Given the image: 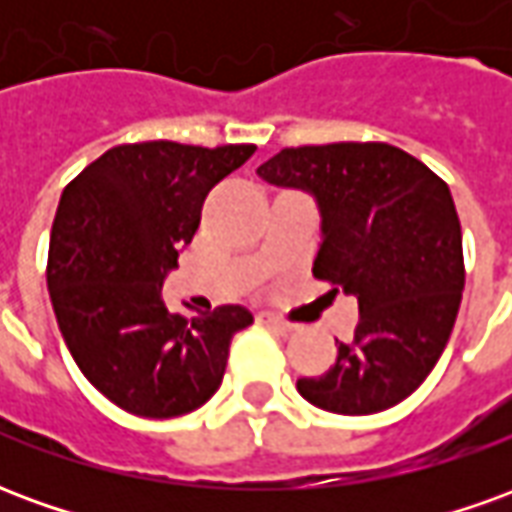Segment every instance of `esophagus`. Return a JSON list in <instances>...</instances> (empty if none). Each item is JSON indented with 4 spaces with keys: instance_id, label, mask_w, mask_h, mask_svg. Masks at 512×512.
I'll return each mask as SVG.
<instances>
[{
    "instance_id": "1",
    "label": "esophagus",
    "mask_w": 512,
    "mask_h": 512,
    "mask_svg": "<svg viewBox=\"0 0 512 512\" xmlns=\"http://www.w3.org/2000/svg\"><path fill=\"white\" fill-rule=\"evenodd\" d=\"M257 321L266 323V326H271V329H274V332H279V334L293 332V323L282 321V318H277V315H268V312H260V315H257Z\"/></svg>"
}]
</instances>
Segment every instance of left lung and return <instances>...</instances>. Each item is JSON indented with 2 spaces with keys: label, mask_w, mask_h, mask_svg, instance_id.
Segmentation results:
<instances>
[{
  "label": "left lung",
  "mask_w": 512,
  "mask_h": 512,
  "mask_svg": "<svg viewBox=\"0 0 512 512\" xmlns=\"http://www.w3.org/2000/svg\"><path fill=\"white\" fill-rule=\"evenodd\" d=\"M257 175L301 189L321 211L312 274L359 301L354 340L337 362L296 386L312 406L362 417L417 389L461 307L463 244L450 186L386 142L285 147Z\"/></svg>",
  "instance_id": "8db88e82"
}]
</instances>
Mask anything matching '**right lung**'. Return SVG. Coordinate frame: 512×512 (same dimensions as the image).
<instances>
[{"label": "right lung", "instance_id": "obj_1", "mask_svg": "<svg viewBox=\"0 0 512 512\" xmlns=\"http://www.w3.org/2000/svg\"><path fill=\"white\" fill-rule=\"evenodd\" d=\"M255 145H117L65 186L51 224L49 296L84 378L136 417L169 419L219 389L252 312H169L161 285L200 227L208 191Z\"/></svg>", "mask_w": 512, "mask_h": 512}]
</instances>
